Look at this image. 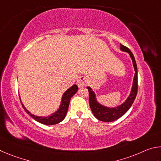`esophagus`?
Instances as JSON below:
<instances>
[{"instance_id": "1", "label": "esophagus", "mask_w": 161, "mask_h": 161, "mask_svg": "<svg viewBox=\"0 0 161 161\" xmlns=\"http://www.w3.org/2000/svg\"><path fill=\"white\" fill-rule=\"evenodd\" d=\"M88 78H87L86 76H81L78 78V80H77V86H78V88H82V87L86 86L88 83Z\"/></svg>"}]
</instances>
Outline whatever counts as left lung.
<instances>
[{"label":"left lung","instance_id":"8db88e82","mask_svg":"<svg viewBox=\"0 0 161 161\" xmlns=\"http://www.w3.org/2000/svg\"><path fill=\"white\" fill-rule=\"evenodd\" d=\"M120 49L123 52H127L133 62L135 74L133 80V85L130 92V95L127 97V99L125 100V103H123L122 105L116 107V108H107L105 106H103L97 102L96 99V96L94 91H92L91 88L87 87L89 92V104L91 109L93 113L94 116L97 118L98 120L102 121L105 122H110L119 119L122 116H123L126 112H127L131 106L133 104L134 101L136 98L137 91H138V73H137V66L136 61H135L134 56L133 53H131L130 49L125 46H124L122 44H120Z\"/></svg>","mask_w":161,"mask_h":161}]
</instances>
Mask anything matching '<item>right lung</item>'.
Here are the masks:
<instances>
[{
  "mask_svg": "<svg viewBox=\"0 0 161 161\" xmlns=\"http://www.w3.org/2000/svg\"><path fill=\"white\" fill-rule=\"evenodd\" d=\"M78 88L76 85H73L70 87V88L68 89L67 91L64 93L63 96H62L61 105L58 110L55 112L54 113H52L50 116H48V117H38L31 114L30 112L28 111L26 108H25V107L24 106L23 104L22 103L20 97H19V100H20L22 106L25 110V112H26L31 117H32L34 119L36 120V122L43 124V125H56V124L61 122V121L64 120V119L66 115L68 109H69L70 98H71L73 95L76 93V92L78 91Z\"/></svg>",
  "mask_w": 161,
  "mask_h": 161,
  "instance_id": "add662e5",
  "label": "right lung"
}]
</instances>
